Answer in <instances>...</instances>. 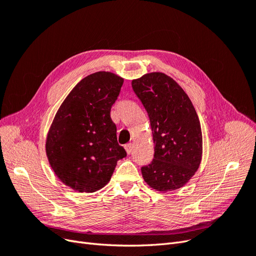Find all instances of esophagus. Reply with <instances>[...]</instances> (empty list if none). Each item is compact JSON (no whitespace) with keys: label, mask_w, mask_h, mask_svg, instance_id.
<instances>
[{"label":"esophagus","mask_w":256,"mask_h":256,"mask_svg":"<svg viewBox=\"0 0 256 256\" xmlns=\"http://www.w3.org/2000/svg\"><path fill=\"white\" fill-rule=\"evenodd\" d=\"M132 148H134V145L131 144V143H128V144L125 145V150H126V152H127L128 154H129L131 152H132Z\"/></svg>","instance_id":"34e87169"}]
</instances>
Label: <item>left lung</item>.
<instances>
[{
    "label": "left lung",
    "mask_w": 256,
    "mask_h": 256,
    "mask_svg": "<svg viewBox=\"0 0 256 256\" xmlns=\"http://www.w3.org/2000/svg\"><path fill=\"white\" fill-rule=\"evenodd\" d=\"M131 85L148 114L154 144L152 161L141 168L144 180L157 191L180 188L202 160V130L194 106L166 74H146Z\"/></svg>",
    "instance_id": "left-lung-1"
}]
</instances>
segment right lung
Here are the masks:
<instances>
[{"instance_id": "obj_1", "label": "right lung", "mask_w": 256, "mask_h": 256, "mask_svg": "<svg viewBox=\"0 0 256 256\" xmlns=\"http://www.w3.org/2000/svg\"><path fill=\"white\" fill-rule=\"evenodd\" d=\"M122 83L109 72L92 74L76 85L58 110L46 152L54 173L69 188L86 193L102 189L118 161L127 156L110 116Z\"/></svg>"}]
</instances>
